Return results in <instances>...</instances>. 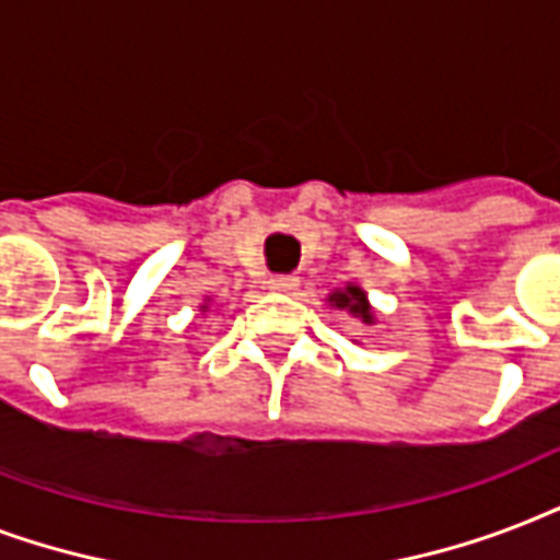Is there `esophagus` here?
I'll return each mask as SVG.
<instances>
[{"label":"esophagus","mask_w":560,"mask_h":560,"mask_svg":"<svg viewBox=\"0 0 560 560\" xmlns=\"http://www.w3.org/2000/svg\"><path fill=\"white\" fill-rule=\"evenodd\" d=\"M268 285H271L275 292L292 294L294 289L301 285V280H298V277H292V275H277V277H271V280H268Z\"/></svg>","instance_id":"1"}]
</instances>
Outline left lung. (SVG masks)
<instances>
[{
	"label": "left lung",
	"instance_id": "obj_1",
	"mask_svg": "<svg viewBox=\"0 0 560 560\" xmlns=\"http://www.w3.org/2000/svg\"><path fill=\"white\" fill-rule=\"evenodd\" d=\"M332 306H339V310H348L353 318H359L362 324H374V310H371V303H368V294L359 289V285H345L339 292H332L327 298Z\"/></svg>",
	"mask_w": 560,
	"mask_h": 560
}]
</instances>
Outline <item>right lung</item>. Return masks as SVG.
I'll return each instance as SVG.
<instances>
[{
    "instance_id": "right-lung-1",
    "label": "right lung",
    "mask_w": 560,
    "mask_h": 560,
    "mask_svg": "<svg viewBox=\"0 0 560 560\" xmlns=\"http://www.w3.org/2000/svg\"><path fill=\"white\" fill-rule=\"evenodd\" d=\"M201 312H207V303H203V306H201Z\"/></svg>"
}]
</instances>
